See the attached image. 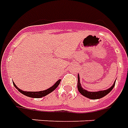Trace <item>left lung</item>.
Segmentation results:
<instances>
[{
	"mask_svg": "<svg viewBox=\"0 0 128 128\" xmlns=\"http://www.w3.org/2000/svg\"><path fill=\"white\" fill-rule=\"evenodd\" d=\"M115 86V81L114 84L112 85V87H110L109 89L106 90H103V91H98V92H88L86 90L83 89L81 87L80 83V78H79V75L78 76V85H77V88L78 90L81 94L86 96V97L90 98V99H98L100 98H103V96H105L106 95H107L108 93L110 92V91L112 90L113 88Z\"/></svg>",
	"mask_w": 128,
	"mask_h": 128,
	"instance_id": "1",
	"label": "left lung"
}]
</instances>
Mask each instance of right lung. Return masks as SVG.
Wrapping results in <instances>:
<instances>
[{
  "instance_id": "obj_1",
  "label": "right lung",
  "mask_w": 128,
  "mask_h": 128,
  "mask_svg": "<svg viewBox=\"0 0 128 128\" xmlns=\"http://www.w3.org/2000/svg\"><path fill=\"white\" fill-rule=\"evenodd\" d=\"M60 80H61L60 79L58 80H57V82H56V83L54 84V86H52L51 88H48V90L40 92H25L23 91V90H20V89H19L16 86V84L14 83L13 84L14 86V87H15L20 93H22V94H24L25 95V96H29V97L31 98H41L42 97V96H45L46 95L49 94L50 93H51L52 92L54 91V90L58 86L60 82Z\"/></svg>"
}]
</instances>
